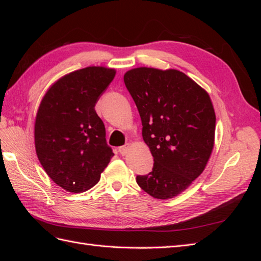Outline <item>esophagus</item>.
Returning <instances> with one entry per match:
<instances>
[{
  "label": "esophagus",
  "mask_w": 261,
  "mask_h": 261,
  "mask_svg": "<svg viewBox=\"0 0 261 261\" xmlns=\"http://www.w3.org/2000/svg\"><path fill=\"white\" fill-rule=\"evenodd\" d=\"M129 149H130L129 145H125V146H123V147L118 148V152H120L122 155H126V154H127V153L129 152Z\"/></svg>",
  "instance_id": "34e87169"
}]
</instances>
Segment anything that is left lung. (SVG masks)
Returning a JSON list of instances; mask_svg holds the SVG:
<instances>
[{"instance_id":"obj_1","label":"left lung","mask_w":261,"mask_h":261,"mask_svg":"<svg viewBox=\"0 0 261 261\" xmlns=\"http://www.w3.org/2000/svg\"><path fill=\"white\" fill-rule=\"evenodd\" d=\"M124 83L154 161L149 174L137 175V184L153 198H173L201 174L212 152L216 114L211 99L176 69L134 68L125 73Z\"/></svg>"}]
</instances>
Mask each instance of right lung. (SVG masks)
Masks as SVG:
<instances>
[{"label": "right lung", "mask_w": 261, "mask_h": 261, "mask_svg": "<svg viewBox=\"0 0 261 261\" xmlns=\"http://www.w3.org/2000/svg\"><path fill=\"white\" fill-rule=\"evenodd\" d=\"M115 69L89 66L54 83L38 109L35 146L50 178L65 191L83 193L96 185L114 155L94 106Z\"/></svg>", "instance_id": "right-lung-1"}]
</instances>
